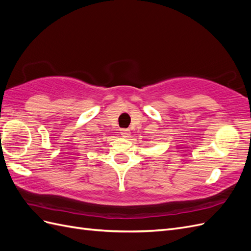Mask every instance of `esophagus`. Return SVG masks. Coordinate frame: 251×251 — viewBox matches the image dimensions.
<instances>
[{"instance_id":"obj_1","label":"esophagus","mask_w":251,"mask_h":251,"mask_svg":"<svg viewBox=\"0 0 251 251\" xmlns=\"http://www.w3.org/2000/svg\"><path fill=\"white\" fill-rule=\"evenodd\" d=\"M121 131V135H123V137H125V138H128L130 137V130H128V128H123V130H120Z\"/></svg>"}]
</instances>
